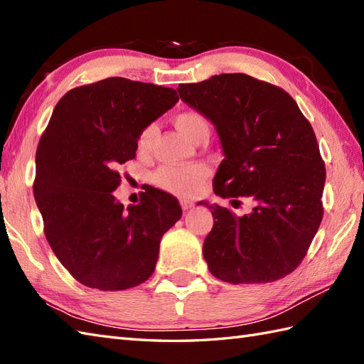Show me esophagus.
<instances>
[{"mask_svg": "<svg viewBox=\"0 0 364 364\" xmlns=\"http://www.w3.org/2000/svg\"><path fill=\"white\" fill-rule=\"evenodd\" d=\"M180 205H181V208H183V210H189L192 206H193V203L192 201H189V200H180Z\"/></svg>", "mask_w": 364, "mask_h": 364, "instance_id": "34e87169", "label": "esophagus"}]
</instances>
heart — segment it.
I'll return each instance as SVG.
<instances>
[{
	"instance_id": "heart-1",
	"label": "heart",
	"mask_w": 364,
	"mask_h": 364,
	"mask_svg": "<svg viewBox=\"0 0 364 364\" xmlns=\"http://www.w3.org/2000/svg\"><path fill=\"white\" fill-rule=\"evenodd\" d=\"M175 125L178 130L188 136L191 141L198 142L203 138H209L210 125L208 117L200 112L178 113L173 117ZM158 134L156 124H149L144 127L138 136L139 151H149L154 146ZM208 176V167L203 164H189V166H163L154 173V183L159 188L176 193V196H191L198 189V186L205 181Z\"/></svg>"
}]
</instances>
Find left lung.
Masks as SVG:
<instances>
[{
	"label": "left lung",
	"mask_w": 364,
	"mask_h": 364,
	"mask_svg": "<svg viewBox=\"0 0 364 364\" xmlns=\"http://www.w3.org/2000/svg\"><path fill=\"white\" fill-rule=\"evenodd\" d=\"M213 122L223 161L214 178L222 198L248 197L251 214L209 205L214 226L203 243L209 272L230 284H265L301 264L323 220L326 167L315 132L282 88L235 73L176 88Z\"/></svg>",
	"instance_id": "8db88e82"
}]
</instances>
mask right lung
<instances>
[{"label":"right lung","mask_w":364,"mask_h":364,"mask_svg":"<svg viewBox=\"0 0 364 364\" xmlns=\"http://www.w3.org/2000/svg\"><path fill=\"white\" fill-rule=\"evenodd\" d=\"M172 88L108 77L58 100L36 155L33 197L49 247L74 279L104 291L136 287L155 272L159 243L180 220V203L151 188L124 209L117 167L136 156L138 136L178 102Z\"/></svg>","instance_id":"1"}]
</instances>
